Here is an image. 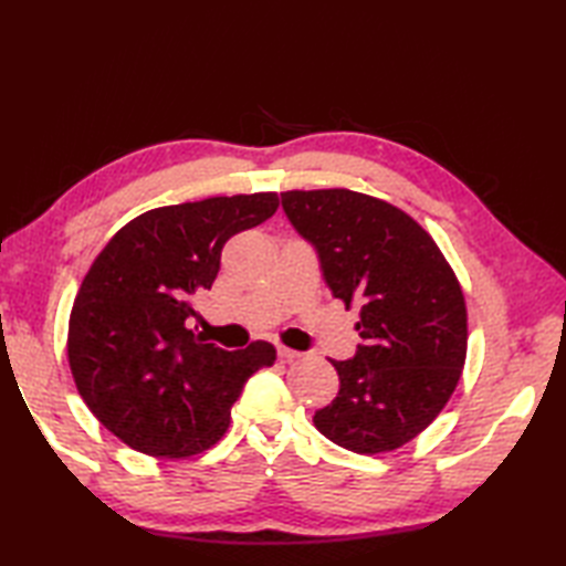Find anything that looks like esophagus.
<instances>
[{"instance_id":"esophagus-1","label":"esophagus","mask_w":566,"mask_h":566,"mask_svg":"<svg viewBox=\"0 0 566 566\" xmlns=\"http://www.w3.org/2000/svg\"><path fill=\"white\" fill-rule=\"evenodd\" d=\"M276 355H280L282 363H294V359L302 357V353H296V350H292V347H284V345L276 347Z\"/></svg>"}]
</instances>
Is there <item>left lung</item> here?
Listing matches in <instances>:
<instances>
[{"mask_svg":"<svg viewBox=\"0 0 566 566\" xmlns=\"http://www.w3.org/2000/svg\"><path fill=\"white\" fill-rule=\"evenodd\" d=\"M282 207L314 243L335 298L359 304L357 355L331 359L340 391L314 426L345 450L379 454L420 436L450 401L467 359L460 280L423 226L353 189H292Z\"/></svg>","mask_w":566,"mask_h":566,"instance_id":"8db88e82","label":"left lung"}]
</instances>
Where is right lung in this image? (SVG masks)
Masks as SVG:
<instances>
[{
  "mask_svg": "<svg viewBox=\"0 0 566 566\" xmlns=\"http://www.w3.org/2000/svg\"><path fill=\"white\" fill-rule=\"evenodd\" d=\"M276 207V191H255L150 209L94 258L70 311L67 363L84 403L128 448L167 460L213 448L248 377L274 365L270 343L228 353L185 321L226 240Z\"/></svg>",
  "mask_w": 566,
  "mask_h": 566,
  "instance_id": "obj_1",
  "label": "right lung"
}]
</instances>
